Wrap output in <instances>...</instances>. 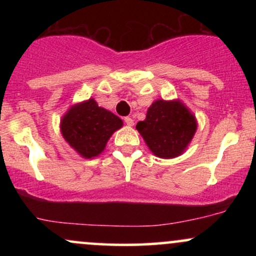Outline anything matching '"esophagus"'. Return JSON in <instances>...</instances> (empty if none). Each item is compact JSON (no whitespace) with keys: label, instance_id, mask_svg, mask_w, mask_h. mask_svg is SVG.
<instances>
[{"label":"esophagus","instance_id":"esophagus-1","mask_svg":"<svg viewBox=\"0 0 256 256\" xmlns=\"http://www.w3.org/2000/svg\"><path fill=\"white\" fill-rule=\"evenodd\" d=\"M124 122H125V124L128 125V126H134V119H131L130 116H126V118H124Z\"/></svg>","mask_w":256,"mask_h":256}]
</instances>
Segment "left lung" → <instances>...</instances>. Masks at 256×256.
I'll return each instance as SVG.
<instances>
[{"label":"left lung","mask_w":256,"mask_h":256,"mask_svg":"<svg viewBox=\"0 0 256 256\" xmlns=\"http://www.w3.org/2000/svg\"><path fill=\"white\" fill-rule=\"evenodd\" d=\"M137 131L155 156L173 158L182 155L198 130V120L180 100L158 98L138 122Z\"/></svg>","instance_id":"1"}]
</instances>
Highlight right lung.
<instances>
[{
    "mask_svg": "<svg viewBox=\"0 0 256 256\" xmlns=\"http://www.w3.org/2000/svg\"><path fill=\"white\" fill-rule=\"evenodd\" d=\"M122 128V120L98 107L94 98L71 106L60 120V131L71 148L84 158L98 156L108 140Z\"/></svg>",
    "mask_w": 256,
    "mask_h": 256,
    "instance_id": "right-lung-1",
    "label": "right lung"
}]
</instances>
